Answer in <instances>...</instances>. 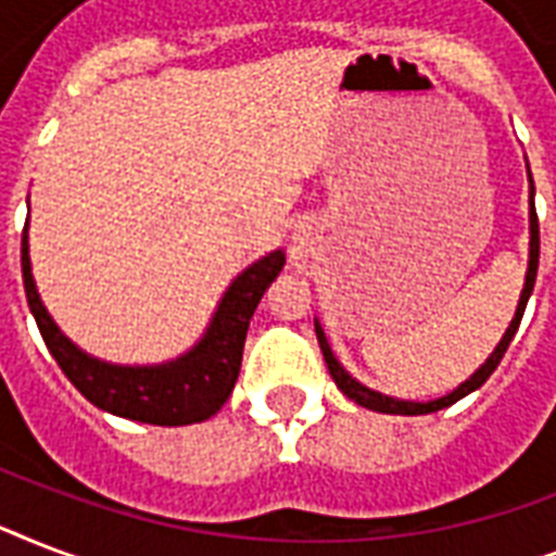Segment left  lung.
Listing matches in <instances>:
<instances>
[{
  "mask_svg": "<svg viewBox=\"0 0 556 556\" xmlns=\"http://www.w3.org/2000/svg\"><path fill=\"white\" fill-rule=\"evenodd\" d=\"M536 265H540V222H536V207H534V187H531V260H528V277H526V288H522V296H519V305H517V314H514V320H510L508 331H505V338L500 340V346L493 349V355L484 361V366L476 371L473 378L465 380L462 387L453 389L450 395L439 397V401H427V404H415V401H397V397H389V395H380L375 389H366L364 383H357L352 375H349L343 366L338 364V357L331 355L329 349V340L323 334L320 323H314V329H317V340H320V349H323V357H326V366H329L331 378L338 383V389L349 401H355V404L366 406V409H375V413H389V415H427V413H439L444 406L456 404L462 401L465 395H470L473 389H479L484 380L491 378L493 369L500 366V361L505 357L508 352L510 340L517 334L519 329V320H522V314H526V305H528V296L534 291V279H536Z\"/></svg>",
  "mask_w": 556,
  "mask_h": 556,
  "instance_id": "1",
  "label": "left lung"
}]
</instances>
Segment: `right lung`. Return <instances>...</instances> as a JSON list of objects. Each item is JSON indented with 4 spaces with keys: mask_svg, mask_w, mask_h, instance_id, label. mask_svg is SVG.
<instances>
[{
    "mask_svg": "<svg viewBox=\"0 0 556 556\" xmlns=\"http://www.w3.org/2000/svg\"><path fill=\"white\" fill-rule=\"evenodd\" d=\"M282 265H286V253L274 251L265 260L253 262L242 277H236L233 286L222 296L207 334L185 357L164 366H112L80 352L48 317L30 277L28 227L22 230L25 296L56 366L100 409L132 421L159 424V427L207 421L210 415H216L225 406L239 378L253 312L270 282L279 277Z\"/></svg>",
    "mask_w": 556,
    "mask_h": 556,
    "instance_id": "right-lung-1",
    "label": "right lung"
}]
</instances>
